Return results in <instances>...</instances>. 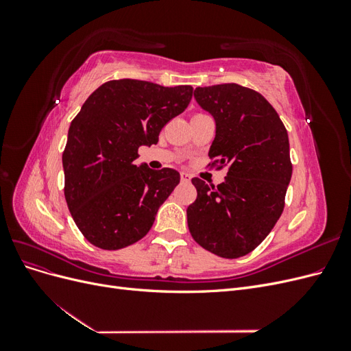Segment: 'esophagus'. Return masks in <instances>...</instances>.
<instances>
[{"instance_id": "obj_1", "label": "esophagus", "mask_w": 351, "mask_h": 351, "mask_svg": "<svg viewBox=\"0 0 351 351\" xmlns=\"http://www.w3.org/2000/svg\"><path fill=\"white\" fill-rule=\"evenodd\" d=\"M180 178H182L183 183H189L190 180H192V176H190V174L186 173V171H182V173H180Z\"/></svg>"}]
</instances>
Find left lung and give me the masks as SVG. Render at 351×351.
Here are the masks:
<instances>
[{"label": "left lung", "instance_id": "1", "mask_svg": "<svg viewBox=\"0 0 351 351\" xmlns=\"http://www.w3.org/2000/svg\"><path fill=\"white\" fill-rule=\"evenodd\" d=\"M195 98L217 123L212 165H228V173L218 186L192 178L197 197L187 208L189 230L204 249L236 259L256 249L282 214L293 173L289 134L253 89L224 83L196 88Z\"/></svg>", "mask_w": 351, "mask_h": 351}]
</instances>
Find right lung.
<instances>
[{"label": "right lung", "instance_id": "right-lung-1", "mask_svg": "<svg viewBox=\"0 0 351 351\" xmlns=\"http://www.w3.org/2000/svg\"><path fill=\"white\" fill-rule=\"evenodd\" d=\"M193 88L120 79L104 83L74 117L62 152L64 196L89 243L119 250L143 239L180 183L173 168L134 164L142 145H156L164 125L182 114Z\"/></svg>", "mask_w": 351, "mask_h": 351}]
</instances>
